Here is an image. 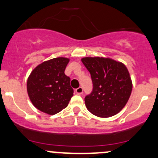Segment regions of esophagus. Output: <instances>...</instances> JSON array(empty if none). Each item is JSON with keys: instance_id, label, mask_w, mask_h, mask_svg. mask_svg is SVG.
Segmentation results:
<instances>
[{"instance_id": "obj_1", "label": "esophagus", "mask_w": 158, "mask_h": 158, "mask_svg": "<svg viewBox=\"0 0 158 158\" xmlns=\"http://www.w3.org/2000/svg\"><path fill=\"white\" fill-rule=\"evenodd\" d=\"M75 92H76V93H77V94H78V95L82 94V93H83V88L81 87V86H80V87L77 88V89H75Z\"/></svg>"}]
</instances>
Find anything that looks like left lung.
I'll list each match as a JSON object with an SVG mask.
<instances>
[{
    "instance_id": "8db88e82",
    "label": "left lung",
    "mask_w": 158,
    "mask_h": 158,
    "mask_svg": "<svg viewBox=\"0 0 158 158\" xmlns=\"http://www.w3.org/2000/svg\"><path fill=\"white\" fill-rule=\"evenodd\" d=\"M81 61L90 73L93 82L92 92L84 99L88 111L100 118H108L120 112L133 88L126 66L103 57H85Z\"/></svg>"
}]
</instances>
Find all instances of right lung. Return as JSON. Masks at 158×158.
<instances>
[{"label": "right lung", "mask_w": 158, "mask_h": 158, "mask_svg": "<svg viewBox=\"0 0 158 158\" xmlns=\"http://www.w3.org/2000/svg\"><path fill=\"white\" fill-rule=\"evenodd\" d=\"M69 59L64 57L45 61L32 71L27 81V91L35 108L53 115L65 108L74 90L70 77L65 74Z\"/></svg>", "instance_id": "add662e5"}]
</instances>
